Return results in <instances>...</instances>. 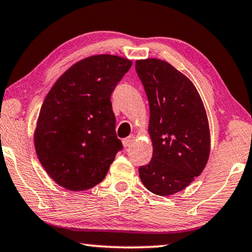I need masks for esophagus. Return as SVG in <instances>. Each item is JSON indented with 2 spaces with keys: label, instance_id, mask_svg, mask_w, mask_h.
<instances>
[{
  "label": "esophagus",
  "instance_id": "esophagus-1",
  "mask_svg": "<svg viewBox=\"0 0 252 252\" xmlns=\"http://www.w3.org/2000/svg\"><path fill=\"white\" fill-rule=\"evenodd\" d=\"M133 141H134V136H129V137H126V138L123 139L122 144L126 148V147H129L130 145H132Z\"/></svg>",
  "mask_w": 252,
  "mask_h": 252
}]
</instances>
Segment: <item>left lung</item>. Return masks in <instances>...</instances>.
<instances>
[{
	"instance_id": "obj_1",
	"label": "left lung",
	"mask_w": 252,
	"mask_h": 252,
	"mask_svg": "<svg viewBox=\"0 0 252 252\" xmlns=\"http://www.w3.org/2000/svg\"><path fill=\"white\" fill-rule=\"evenodd\" d=\"M136 70L149 103V164L139 167L141 182L157 196H171L190 185L209 158L207 114L192 81L170 63L138 60Z\"/></svg>"
}]
</instances>
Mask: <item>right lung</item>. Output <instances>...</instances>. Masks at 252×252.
Masks as SVG:
<instances>
[{
    "label": "right lung",
    "mask_w": 252,
    "mask_h": 252,
    "mask_svg": "<svg viewBox=\"0 0 252 252\" xmlns=\"http://www.w3.org/2000/svg\"><path fill=\"white\" fill-rule=\"evenodd\" d=\"M131 65L121 56H89L70 66L47 94L33 144L46 173L64 189L98 185L122 149L111 95Z\"/></svg>",
    "instance_id": "1"
}]
</instances>
